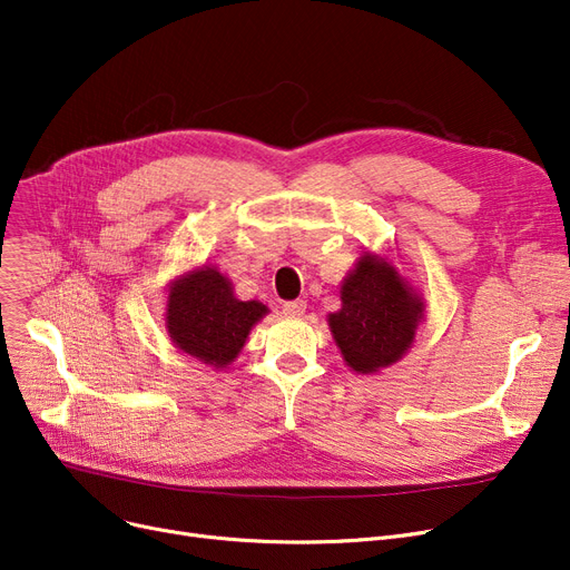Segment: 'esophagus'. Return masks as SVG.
<instances>
[{"mask_svg": "<svg viewBox=\"0 0 570 570\" xmlns=\"http://www.w3.org/2000/svg\"><path fill=\"white\" fill-rule=\"evenodd\" d=\"M307 309V303L305 301H291V303H284L282 305V312L286 316H303Z\"/></svg>", "mask_w": 570, "mask_h": 570, "instance_id": "obj_1", "label": "esophagus"}]
</instances>
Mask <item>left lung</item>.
I'll return each mask as SVG.
<instances>
[{
  "mask_svg": "<svg viewBox=\"0 0 570 570\" xmlns=\"http://www.w3.org/2000/svg\"><path fill=\"white\" fill-rule=\"evenodd\" d=\"M423 309L393 265L367 254L344 279L342 309L327 316V323L346 365L370 374L406 353Z\"/></svg>",
  "mask_w": 570,
  "mask_h": 570,
  "instance_id": "obj_1",
  "label": "left lung"
}]
</instances>
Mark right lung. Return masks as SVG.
I'll list each match as a JSON object with an SVG mask.
<instances>
[{
  "label": "right lung",
  "mask_w": 570,
  "mask_h": 570,
  "mask_svg": "<svg viewBox=\"0 0 570 570\" xmlns=\"http://www.w3.org/2000/svg\"><path fill=\"white\" fill-rule=\"evenodd\" d=\"M166 307V327L175 346L213 367L233 361L252 325L267 312L256 301H237L230 282L215 267H200L175 282Z\"/></svg>",
  "instance_id": "obj_1"
}]
</instances>
